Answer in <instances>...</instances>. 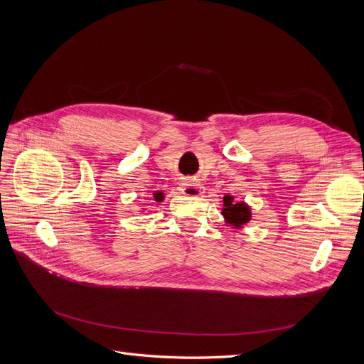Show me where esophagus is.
I'll return each instance as SVG.
<instances>
[{
  "mask_svg": "<svg viewBox=\"0 0 364 364\" xmlns=\"http://www.w3.org/2000/svg\"><path fill=\"white\" fill-rule=\"evenodd\" d=\"M203 190V186L200 183H196L193 181H183L179 186V191L183 194H188V196H197L200 194Z\"/></svg>",
  "mask_w": 364,
  "mask_h": 364,
  "instance_id": "esophagus-1",
  "label": "esophagus"
}]
</instances>
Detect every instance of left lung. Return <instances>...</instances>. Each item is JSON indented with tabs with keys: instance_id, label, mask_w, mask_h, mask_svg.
Returning a JSON list of instances; mask_svg holds the SVG:
<instances>
[{
	"instance_id": "1",
	"label": "left lung",
	"mask_w": 364,
	"mask_h": 364,
	"mask_svg": "<svg viewBox=\"0 0 364 364\" xmlns=\"http://www.w3.org/2000/svg\"><path fill=\"white\" fill-rule=\"evenodd\" d=\"M223 206V215L230 226L241 228L250 220V209L243 202L234 203L232 196H225Z\"/></svg>"
}]
</instances>
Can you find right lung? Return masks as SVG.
Masks as SVG:
<instances>
[{
  "label": "right lung",
  "instance_id": "1",
  "mask_svg": "<svg viewBox=\"0 0 364 364\" xmlns=\"http://www.w3.org/2000/svg\"><path fill=\"white\" fill-rule=\"evenodd\" d=\"M162 197H164V196H162V193H161V191L155 193V199H156V200H162Z\"/></svg>",
  "mask_w": 364,
  "mask_h": 364
}]
</instances>
